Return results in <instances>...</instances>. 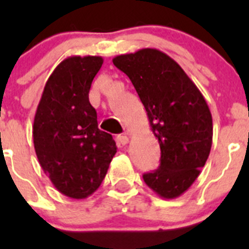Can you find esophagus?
<instances>
[{
	"instance_id": "obj_1",
	"label": "esophagus",
	"mask_w": 249,
	"mask_h": 249,
	"mask_svg": "<svg viewBox=\"0 0 249 249\" xmlns=\"http://www.w3.org/2000/svg\"><path fill=\"white\" fill-rule=\"evenodd\" d=\"M116 140H117L118 144H121V146H124V144L128 143L129 138H128V136H126V135H118Z\"/></svg>"
}]
</instances>
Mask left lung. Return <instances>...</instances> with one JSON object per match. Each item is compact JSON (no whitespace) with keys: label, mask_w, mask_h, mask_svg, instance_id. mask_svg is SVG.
<instances>
[{"label":"left lung","mask_w":249,"mask_h":249,"mask_svg":"<svg viewBox=\"0 0 249 249\" xmlns=\"http://www.w3.org/2000/svg\"><path fill=\"white\" fill-rule=\"evenodd\" d=\"M113 65L135 86L160 143V167L144 173V182L162 198H177L197 179L212 147V114L203 94L156 48L114 57Z\"/></svg>","instance_id":"left-lung-1"}]
</instances>
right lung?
<instances>
[{
	"label": "right lung",
	"instance_id": "add662e5",
	"mask_svg": "<svg viewBox=\"0 0 249 249\" xmlns=\"http://www.w3.org/2000/svg\"><path fill=\"white\" fill-rule=\"evenodd\" d=\"M100 56H72L59 63L43 89L34 122L38 162L57 191L70 198L91 196L102 183L116 142L98 128L89 100Z\"/></svg>",
	"mask_w": 249,
	"mask_h": 249
}]
</instances>
